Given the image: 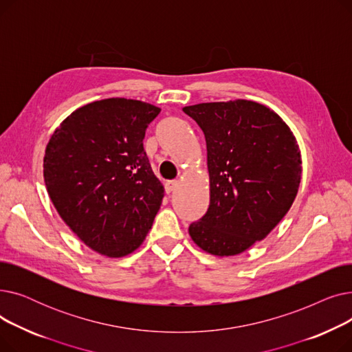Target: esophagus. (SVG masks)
Returning a JSON list of instances; mask_svg holds the SVG:
<instances>
[{
    "mask_svg": "<svg viewBox=\"0 0 352 352\" xmlns=\"http://www.w3.org/2000/svg\"><path fill=\"white\" fill-rule=\"evenodd\" d=\"M177 188H178V182L177 181H170V182L165 184V192L166 194L174 192Z\"/></svg>",
    "mask_w": 352,
    "mask_h": 352,
    "instance_id": "34e87169",
    "label": "esophagus"
}]
</instances>
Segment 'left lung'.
Segmentation results:
<instances>
[{
    "label": "left lung",
    "mask_w": 352,
    "mask_h": 352,
    "mask_svg": "<svg viewBox=\"0 0 352 352\" xmlns=\"http://www.w3.org/2000/svg\"><path fill=\"white\" fill-rule=\"evenodd\" d=\"M182 111L206 135L210 173V207L188 232L208 254H241L276 227L297 197V140L278 114L254 101L202 102Z\"/></svg>",
    "instance_id": "obj_1"
}]
</instances>
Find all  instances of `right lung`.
I'll return each mask as SVG.
<instances>
[{"label": "right lung", "mask_w": 352, "mask_h": 352, "mask_svg": "<svg viewBox=\"0 0 352 352\" xmlns=\"http://www.w3.org/2000/svg\"><path fill=\"white\" fill-rule=\"evenodd\" d=\"M160 111L138 100L94 101L68 116L47 144L44 181L55 210L105 256L135 251L160 210L164 187L142 144Z\"/></svg>", "instance_id": "1"}]
</instances>
